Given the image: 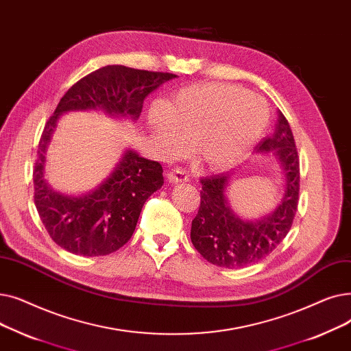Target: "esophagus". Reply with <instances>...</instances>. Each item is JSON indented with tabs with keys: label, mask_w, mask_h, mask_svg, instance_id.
Instances as JSON below:
<instances>
[{
	"label": "esophagus",
	"mask_w": 351,
	"mask_h": 351,
	"mask_svg": "<svg viewBox=\"0 0 351 351\" xmlns=\"http://www.w3.org/2000/svg\"><path fill=\"white\" fill-rule=\"evenodd\" d=\"M167 178H169L170 182H184L189 181L190 177L187 176V171L182 169H174L167 173Z\"/></svg>",
	"instance_id": "1"
}]
</instances>
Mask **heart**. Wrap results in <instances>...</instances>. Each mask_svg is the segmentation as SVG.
<instances>
[{"instance_id":"b5f03b06","label":"heart","mask_w":351,"mask_h":351,"mask_svg":"<svg viewBox=\"0 0 351 351\" xmlns=\"http://www.w3.org/2000/svg\"><path fill=\"white\" fill-rule=\"evenodd\" d=\"M269 117L260 95L239 86L203 82L177 90L167 103H154L147 120L165 153H178L193 141L199 161L223 169L263 137Z\"/></svg>"}]
</instances>
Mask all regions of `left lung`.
<instances>
[{"mask_svg": "<svg viewBox=\"0 0 351 351\" xmlns=\"http://www.w3.org/2000/svg\"><path fill=\"white\" fill-rule=\"evenodd\" d=\"M286 174V191L276 211L258 221H243L228 207L226 187L230 174L199 180V208L191 223V241L208 263L223 269H241L261 261L285 240L298 206L300 160L293 132L285 114L278 111L274 134L263 138L257 152H270Z\"/></svg>", "mask_w": 351, "mask_h": 351, "instance_id": "left-lung-1", "label": "left lung"}]
</instances>
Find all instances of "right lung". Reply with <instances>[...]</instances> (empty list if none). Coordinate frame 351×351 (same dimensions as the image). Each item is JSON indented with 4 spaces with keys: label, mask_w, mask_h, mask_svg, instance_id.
Masks as SVG:
<instances>
[{
    "label": "right lung",
    "mask_w": 351,
    "mask_h": 351,
    "mask_svg": "<svg viewBox=\"0 0 351 351\" xmlns=\"http://www.w3.org/2000/svg\"><path fill=\"white\" fill-rule=\"evenodd\" d=\"M176 77L171 73L106 65L82 77L60 99L41 134L32 178L40 219L61 248L87 257L117 252L131 239L145 199L161 189L164 178L160 162L128 149L112 174L91 194L69 197L53 191L43 173L45 149L60 115L71 110L101 108L110 115H130L136 120L145 97Z\"/></svg>",
    "instance_id": "right-lung-1"
}]
</instances>
